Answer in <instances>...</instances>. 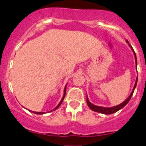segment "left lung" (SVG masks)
Listing matches in <instances>:
<instances>
[{"label":"left lung","mask_w":146,"mask_h":146,"mask_svg":"<svg viewBox=\"0 0 146 146\" xmlns=\"http://www.w3.org/2000/svg\"><path fill=\"white\" fill-rule=\"evenodd\" d=\"M126 42H127V44H129L128 41H126ZM129 46H130V48H132V50H133V53H134L135 60V63H136V66H137V58H136V54H135V53L134 50H133V47L131 46V45H130V44H129ZM137 82H138V77H137L136 80H135V85H134V87H133V90H132V92L130 93V96H129L128 98H127V99H126L124 101V102H122V103L120 104V105H117V106L112 107V108H104V107L97 106V105H93L92 103H91V102H90V101H89L88 98H87V105H88L89 108H90V109L92 110L95 111V112H100V113L105 114V115H110V114L115 113V112H117V111L120 110V109H122V108H124V107L125 106V105H127V103H128V102H129V101H130V98H131L132 96H133V92H134L135 89V87H136Z\"/></svg>","instance_id":"8db88e82"}]
</instances>
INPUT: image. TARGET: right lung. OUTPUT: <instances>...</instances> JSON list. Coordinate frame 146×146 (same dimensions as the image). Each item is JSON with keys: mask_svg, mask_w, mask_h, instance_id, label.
<instances>
[{"mask_svg": "<svg viewBox=\"0 0 146 146\" xmlns=\"http://www.w3.org/2000/svg\"><path fill=\"white\" fill-rule=\"evenodd\" d=\"M66 86H65V87H64V95H63V98H62V100L60 101V102H59V103L58 104V105H57V106H56V108H55L53 110H56V109H57V108H59V106H60V105H61V104L62 103V102H63L64 99L65 95H66ZM53 110H51V111H50V112H51V111H53ZM31 112H33V113L37 114V115H43V114H44V113H45V112H34V111H31Z\"/></svg>", "mask_w": 146, "mask_h": 146, "instance_id": "1", "label": "right lung"}]
</instances>
